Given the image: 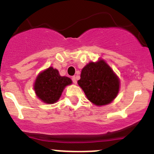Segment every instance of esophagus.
Returning <instances> with one entry per match:
<instances>
[{"label":"esophagus","mask_w":154,"mask_h":154,"mask_svg":"<svg viewBox=\"0 0 154 154\" xmlns=\"http://www.w3.org/2000/svg\"><path fill=\"white\" fill-rule=\"evenodd\" d=\"M72 80H73V83H74V84H77V78H76V77H73Z\"/></svg>","instance_id":"1"}]
</instances>
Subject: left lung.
Here are the masks:
<instances>
[{
    "label": "left lung",
    "instance_id": "left-lung-1",
    "mask_svg": "<svg viewBox=\"0 0 154 154\" xmlns=\"http://www.w3.org/2000/svg\"><path fill=\"white\" fill-rule=\"evenodd\" d=\"M78 85L96 106L109 104L119 91V77L103 60L90 62L82 69Z\"/></svg>",
    "mask_w": 154,
    "mask_h": 154
}]
</instances>
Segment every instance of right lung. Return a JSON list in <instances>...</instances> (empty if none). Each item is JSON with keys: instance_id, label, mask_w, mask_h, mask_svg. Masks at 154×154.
<instances>
[{"instance_id": "add662e5", "label": "right lung", "mask_w": 154, "mask_h": 154, "mask_svg": "<svg viewBox=\"0 0 154 154\" xmlns=\"http://www.w3.org/2000/svg\"><path fill=\"white\" fill-rule=\"evenodd\" d=\"M71 84L72 80L69 77H61L57 69L50 67L36 77L34 90L42 101L47 104H53L59 100L64 87Z\"/></svg>"}]
</instances>
